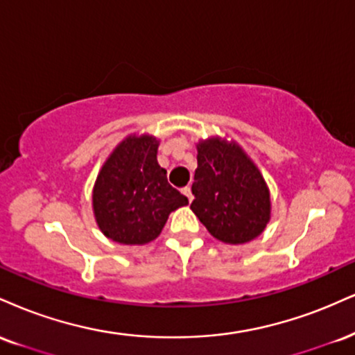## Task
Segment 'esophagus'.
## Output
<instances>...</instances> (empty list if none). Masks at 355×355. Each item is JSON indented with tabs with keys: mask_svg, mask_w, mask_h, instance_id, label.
I'll list each match as a JSON object with an SVG mask.
<instances>
[{
	"mask_svg": "<svg viewBox=\"0 0 355 355\" xmlns=\"http://www.w3.org/2000/svg\"><path fill=\"white\" fill-rule=\"evenodd\" d=\"M182 191H183V195H185L187 198H189V202H191V200H193V195H191V189H190V187H185V189H183Z\"/></svg>",
	"mask_w": 355,
	"mask_h": 355,
	"instance_id": "obj_1",
	"label": "esophagus"
}]
</instances>
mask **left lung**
Masks as SVG:
<instances>
[{"label":"left lung","mask_w":355,"mask_h":355,"mask_svg":"<svg viewBox=\"0 0 355 355\" xmlns=\"http://www.w3.org/2000/svg\"><path fill=\"white\" fill-rule=\"evenodd\" d=\"M190 208L216 240L245 245L271 220V193L263 173L234 140L208 137L196 144Z\"/></svg>","instance_id":"left-lung-1"}]
</instances>
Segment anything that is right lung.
I'll return each mask as SVG.
<instances>
[{"instance_id":"obj_1","label":"right lung","mask_w":355,"mask_h":355,"mask_svg":"<svg viewBox=\"0 0 355 355\" xmlns=\"http://www.w3.org/2000/svg\"><path fill=\"white\" fill-rule=\"evenodd\" d=\"M159 139L130 134L104 162L92 189L94 218L105 238L121 245H147L168 215L189 198L166 182L157 162Z\"/></svg>"}]
</instances>
